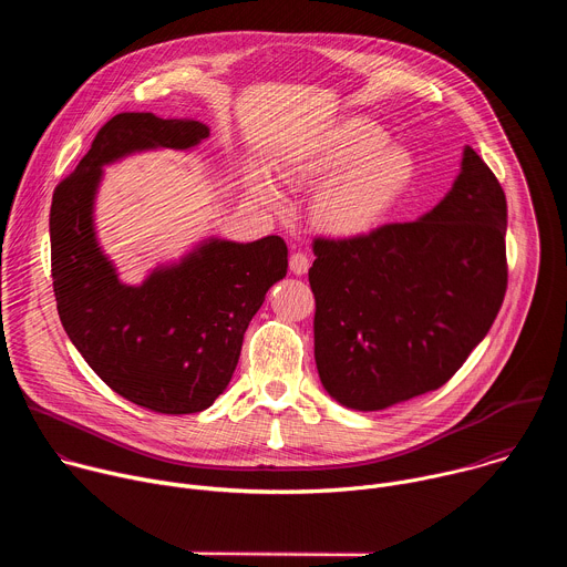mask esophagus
I'll use <instances>...</instances> for the list:
<instances>
[{"mask_svg":"<svg viewBox=\"0 0 567 567\" xmlns=\"http://www.w3.org/2000/svg\"><path fill=\"white\" fill-rule=\"evenodd\" d=\"M289 269L296 276H305L307 269H309V258L305 254H293L291 260H289Z\"/></svg>","mask_w":567,"mask_h":567,"instance_id":"34e87169","label":"esophagus"}]
</instances>
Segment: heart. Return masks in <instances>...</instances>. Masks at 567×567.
<instances>
[{"instance_id":"1","label":"heart","mask_w":567,"mask_h":567,"mask_svg":"<svg viewBox=\"0 0 567 567\" xmlns=\"http://www.w3.org/2000/svg\"><path fill=\"white\" fill-rule=\"evenodd\" d=\"M291 182L320 184L309 215L332 237H361L392 213L417 177L415 154L363 116H343L282 158ZM249 186L274 210L285 208V193L267 168H249Z\"/></svg>"}]
</instances>
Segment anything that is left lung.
Masks as SVG:
<instances>
[{
    "instance_id": "1",
    "label": "left lung",
    "mask_w": 567,
    "mask_h": 567,
    "mask_svg": "<svg viewBox=\"0 0 567 567\" xmlns=\"http://www.w3.org/2000/svg\"><path fill=\"white\" fill-rule=\"evenodd\" d=\"M505 233V193L466 145L451 190L420 219L316 239L313 359L328 394L370 413L444 385L503 305Z\"/></svg>"
}]
</instances>
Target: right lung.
Here are the masks:
<instances>
[{"instance_id": "right-lung-1", "label": "right lung", "mask_w": 567, "mask_h": 567, "mask_svg": "<svg viewBox=\"0 0 567 567\" xmlns=\"http://www.w3.org/2000/svg\"><path fill=\"white\" fill-rule=\"evenodd\" d=\"M208 136V125L190 118L116 114L55 188L49 217L64 332L114 392L164 415L202 413L226 390L251 318L287 276V245L278 235L247 245L210 235L127 285L101 247L96 197L116 161L190 152Z\"/></svg>"}]
</instances>
